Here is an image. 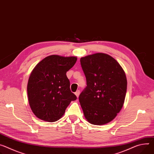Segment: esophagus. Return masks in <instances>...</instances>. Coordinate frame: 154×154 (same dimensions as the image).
Returning <instances> with one entry per match:
<instances>
[{
  "instance_id": "1",
  "label": "esophagus",
  "mask_w": 154,
  "mask_h": 154,
  "mask_svg": "<svg viewBox=\"0 0 154 154\" xmlns=\"http://www.w3.org/2000/svg\"><path fill=\"white\" fill-rule=\"evenodd\" d=\"M75 94L76 96L78 97L79 96V94H80V91H79V90H77V91L75 93Z\"/></svg>"
}]
</instances>
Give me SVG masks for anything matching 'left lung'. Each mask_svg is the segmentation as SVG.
I'll return each mask as SVG.
<instances>
[{
    "label": "left lung",
    "instance_id": "obj_1",
    "mask_svg": "<svg viewBox=\"0 0 154 154\" xmlns=\"http://www.w3.org/2000/svg\"><path fill=\"white\" fill-rule=\"evenodd\" d=\"M87 87L79 101L88 122L104 125L112 120L123 107L127 80L123 69L110 56L98 53L81 58Z\"/></svg>",
    "mask_w": 154,
    "mask_h": 154
}]
</instances>
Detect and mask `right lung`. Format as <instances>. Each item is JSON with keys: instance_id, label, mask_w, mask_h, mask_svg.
Segmentation results:
<instances>
[{"instance_id": "add662e5", "label": "right lung", "mask_w": 154, "mask_h": 154, "mask_svg": "<svg viewBox=\"0 0 154 154\" xmlns=\"http://www.w3.org/2000/svg\"><path fill=\"white\" fill-rule=\"evenodd\" d=\"M76 61V57L51 55L33 69L27 89L30 107L37 118L50 122L57 121L71 101L77 99L66 76Z\"/></svg>"}]
</instances>
